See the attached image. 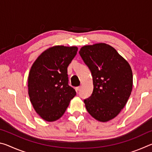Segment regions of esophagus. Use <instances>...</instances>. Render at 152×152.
I'll list each match as a JSON object with an SVG mask.
<instances>
[{
  "label": "esophagus",
  "instance_id": "obj_1",
  "mask_svg": "<svg viewBox=\"0 0 152 152\" xmlns=\"http://www.w3.org/2000/svg\"><path fill=\"white\" fill-rule=\"evenodd\" d=\"M80 86L76 87V91L77 92H78V91H80Z\"/></svg>",
  "mask_w": 152,
  "mask_h": 152
}]
</instances>
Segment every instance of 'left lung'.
Instances as JSON below:
<instances>
[{
	"label": "left lung",
	"instance_id": "left-lung-1",
	"mask_svg": "<svg viewBox=\"0 0 152 152\" xmlns=\"http://www.w3.org/2000/svg\"><path fill=\"white\" fill-rule=\"evenodd\" d=\"M80 55L91 71L93 92L84 100L87 111L100 122L116 117L133 88V73L128 61L104 43L84 45Z\"/></svg>",
	"mask_w": 152,
	"mask_h": 152
}]
</instances>
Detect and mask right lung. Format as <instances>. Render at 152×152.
<instances>
[{
  "label": "right lung",
  "mask_w": 152,
  "mask_h": 152,
  "mask_svg": "<svg viewBox=\"0 0 152 152\" xmlns=\"http://www.w3.org/2000/svg\"><path fill=\"white\" fill-rule=\"evenodd\" d=\"M78 51L76 46L54 45L36 59L28 77V94L35 112L53 122L62 117L76 92L68 85L67 68Z\"/></svg>",
  "instance_id": "right-lung-1"
}]
</instances>
